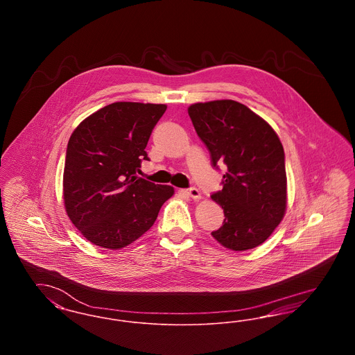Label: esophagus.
<instances>
[{
  "label": "esophagus",
  "mask_w": 355,
  "mask_h": 355,
  "mask_svg": "<svg viewBox=\"0 0 355 355\" xmlns=\"http://www.w3.org/2000/svg\"><path fill=\"white\" fill-rule=\"evenodd\" d=\"M184 193L187 194L189 197H191L193 200H200V198H201V193H200V190H198V189H196V187L186 189V190H184Z\"/></svg>",
  "instance_id": "34e87169"
}]
</instances>
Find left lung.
<instances>
[{
	"label": "left lung",
	"mask_w": 355,
	"mask_h": 355,
	"mask_svg": "<svg viewBox=\"0 0 355 355\" xmlns=\"http://www.w3.org/2000/svg\"><path fill=\"white\" fill-rule=\"evenodd\" d=\"M187 113L213 166H227L222 190L211 196L225 220L211 236L234 252L259 246L286 211L285 153L278 135L265 119L233 100L193 103Z\"/></svg>",
	"instance_id": "left-lung-1"
}]
</instances>
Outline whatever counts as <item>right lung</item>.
<instances>
[{
    "instance_id": "obj_1",
    "label": "right lung",
    "mask_w": 355,
    "mask_h": 355,
    "mask_svg": "<svg viewBox=\"0 0 355 355\" xmlns=\"http://www.w3.org/2000/svg\"><path fill=\"white\" fill-rule=\"evenodd\" d=\"M166 105L114 102L85 119L70 135L64 205L81 234L119 250L145 234L174 194L169 185L137 177L155 123Z\"/></svg>"
}]
</instances>
